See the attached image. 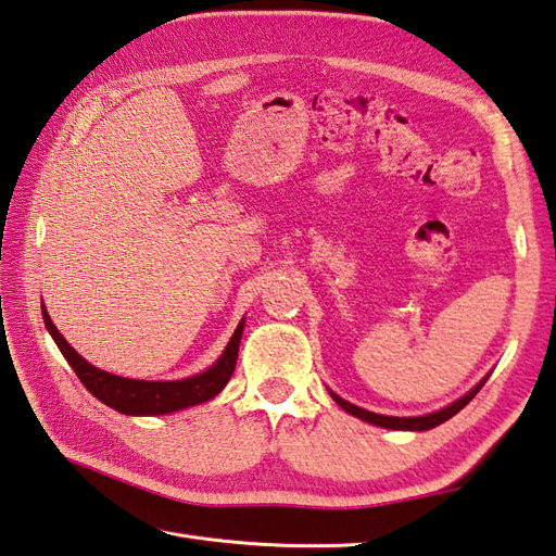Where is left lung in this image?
I'll return each mask as SVG.
<instances>
[{
    "label": "left lung",
    "instance_id": "1",
    "mask_svg": "<svg viewBox=\"0 0 556 556\" xmlns=\"http://www.w3.org/2000/svg\"><path fill=\"white\" fill-rule=\"evenodd\" d=\"M484 381H486V379H484ZM484 381H480L478 387H475L470 393L463 395L460 401H456V403H451L448 407H444V410L432 413V415H422V417H389V415H377V413L362 410V407L343 401L341 395H336V393H331V395H333V401H336L338 405H341L345 413L355 415V417H359V420H365V422L387 427V429H413V432H425V429H432V427H437V425H441V422H446L448 417H453L458 410H463V407H466V405L475 399V393H478V391L484 387Z\"/></svg>",
    "mask_w": 556,
    "mask_h": 556
}]
</instances>
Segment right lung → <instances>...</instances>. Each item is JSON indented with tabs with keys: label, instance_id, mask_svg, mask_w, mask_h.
Here are the masks:
<instances>
[{
	"label": "right lung",
	"instance_id": "right-lung-1",
	"mask_svg": "<svg viewBox=\"0 0 556 556\" xmlns=\"http://www.w3.org/2000/svg\"><path fill=\"white\" fill-rule=\"evenodd\" d=\"M42 319H45V326H48L50 336L54 338L56 348L62 350V355L66 357V362H70L84 387L93 393L98 401H103L105 405L115 407L117 413H124V415H165V413L182 410V407H189V405L206 403L213 399V395H218L235 371L237 350H240L242 328H244V324L240 321V326H237V331L230 338L228 348L223 350L220 359L203 374H197V377H189L182 381H139V379L115 377V374L88 365V362L64 341L62 333L56 331V326L52 324L50 314L45 312V307H42Z\"/></svg>",
	"mask_w": 556,
	"mask_h": 556
}]
</instances>
